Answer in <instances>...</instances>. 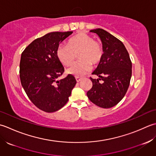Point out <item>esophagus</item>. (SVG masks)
Here are the masks:
<instances>
[{
    "mask_svg": "<svg viewBox=\"0 0 156 156\" xmlns=\"http://www.w3.org/2000/svg\"><path fill=\"white\" fill-rule=\"evenodd\" d=\"M75 79H76V81H77V82H79L80 81H81V79H82L81 77H76Z\"/></svg>",
    "mask_w": 156,
    "mask_h": 156,
    "instance_id": "esophagus-1",
    "label": "esophagus"
}]
</instances>
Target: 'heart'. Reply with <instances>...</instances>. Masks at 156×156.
<instances>
[{"instance_id":"1","label":"heart","mask_w":156,"mask_h":156,"mask_svg":"<svg viewBox=\"0 0 156 156\" xmlns=\"http://www.w3.org/2000/svg\"><path fill=\"white\" fill-rule=\"evenodd\" d=\"M77 55L79 61L68 70V73L76 77H82L91 69V65L99 64L103 57L102 46L90 35L79 33L68 40L66 45H60L56 49V56L65 66H70Z\"/></svg>"}]
</instances>
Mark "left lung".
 <instances>
[{"label": "left lung", "instance_id": "1", "mask_svg": "<svg viewBox=\"0 0 156 156\" xmlns=\"http://www.w3.org/2000/svg\"><path fill=\"white\" fill-rule=\"evenodd\" d=\"M103 45V57L90 77L92 87L87 92L89 99L103 108H110L121 100L128 90L132 75V62L121 41L102 29L93 30ZM101 80L103 82L100 83Z\"/></svg>", "mask_w": 156, "mask_h": 156}]
</instances>
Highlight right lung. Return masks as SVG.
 <instances>
[{
  "mask_svg": "<svg viewBox=\"0 0 156 156\" xmlns=\"http://www.w3.org/2000/svg\"><path fill=\"white\" fill-rule=\"evenodd\" d=\"M72 34L48 33L34 40L21 54L20 77L22 86L31 102L46 112L62 108L77 83L71 74L57 80L65 69L57 58L56 49Z\"/></svg>",
  "mask_w": 156,
  "mask_h": 156,
  "instance_id": "obj_1",
  "label": "right lung"
}]
</instances>
